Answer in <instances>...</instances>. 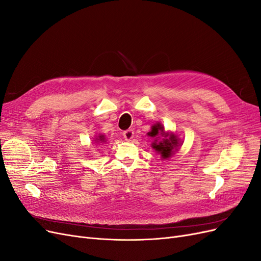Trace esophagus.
<instances>
[{"mask_svg": "<svg viewBox=\"0 0 261 261\" xmlns=\"http://www.w3.org/2000/svg\"><path fill=\"white\" fill-rule=\"evenodd\" d=\"M123 136H124L125 140H127V141L132 140V139L134 138V130H133V129L125 130V132L123 133Z\"/></svg>", "mask_w": 261, "mask_h": 261, "instance_id": "1", "label": "esophagus"}]
</instances>
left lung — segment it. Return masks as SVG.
<instances>
[{
  "label": "left lung",
  "mask_w": 261,
  "mask_h": 261,
  "mask_svg": "<svg viewBox=\"0 0 261 261\" xmlns=\"http://www.w3.org/2000/svg\"><path fill=\"white\" fill-rule=\"evenodd\" d=\"M147 135L153 139L151 147L158 154H160L162 160H168L172 158L183 144V141L175 133L165 130L164 126L160 122L153 124L151 126V130Z\"/></svg>",
  "instance_id": "1"
}]
</instances>
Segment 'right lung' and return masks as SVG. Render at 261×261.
Wrapping results in <instances>:
<instances>
[{"label":"right lung","mask_w":261,"mask_h":261,"mask_svg":"<svg viewBox=\"0 0 261 261\" xmlns=\"http://www.w3.org/2000/svg\"><path fill=\"white\" fill-rule=\"evenodd\" d=\"M106 141H107L106 136L102 135V134H98V135H96V138H94V143H96L97 145L98 144H105Z\"/></svg>","instance_id":"obj_1"}]
</instances>
